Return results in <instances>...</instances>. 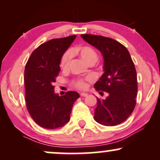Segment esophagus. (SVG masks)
<instances>
[{
    "instance_id": "obj_1",
    "label": "esophagus",
    "mask_w": 160,
    "mask_h": 160,
    "mask_svg": "<svg viewBox=\"0 0 160 160\" xmlns=\"http://www.w3.org/2000/svg\"><path fill=\"white\" fill-rule=\"evenodd\" d=\"M87 93H85V92H81V93H80V95L81 97H86V96H87Z\"/></svg>"
}]
</instances>
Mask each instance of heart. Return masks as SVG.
<instances>
[{
    "mask_svg": "<svg viewBox=\"0 0 160 160\" xmlns=\"http://www.w3.org/2000/svg\"><path fill=\"white\" fill-rule=\"evenodd\" d=\"M74 52H76L82 59H83L88 64L95 63L97 60L98 55L97 52L92 47L88 45H82L79 46L74 49ZM71 58V51H65L63 54L62 55L61 58L59 61V67L62 70L66 71L69 67L70 62ZM92 81L90 78H79L73 80L71 81V86L75 89H80V90H85L87 89L88 83Z\"/></svg>",
    "mask_w": 160,
    "mask_h": 160,
    "instance_id": "1",
    "label": "heart"
}]
</instances>
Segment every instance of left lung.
Returning a JSON list of instances; mask_svg holds the SVG:
<instances>
[{
	"label": "left lung",
	"instance_id": "left-lung-1",
	"mask_svg": "<svg viewBox=\"0 0 160 160\" xmlns=\"http://www.w3.org/2000/svg\"><path fill=\"white\" fill-rule=\"evenodd\" d=\"M89 44L97 48L104 58V73L94 85L98 92H106L104 100L97 98L95 120L104 126L124 122L136 104L137 74L126 47L120 42L95 34H81Z\"/></svg>",
	"mask_w": 160,
	"mask_h": 160
}]
</instances>
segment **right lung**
Instances as JSON below:
<instances>
[{"instance_id": "add662e5", "label": "right lung", "mask_w": 160, "mask_h": 160, "mask_svg": "<svg viewBox=\"0 0 160 160\" xmlns=\"http://www.w3.org/2000/svg\"><path fill=\"white\" fill-rule=\"evenodd\" d=\"M76 35L55 38L40 44L33 51L25 68V102L28 111L37 124L54 129L70 120L77 92L68 91L63 96L55 94L53 82L60 72L62 55Z\"/></svg>"}]
</instances>
